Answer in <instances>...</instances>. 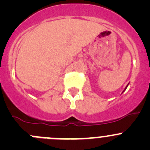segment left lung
Segmentation results:
<instances>
[{"label":"left lung","mask_w":150,"mask_h":150,"mask_svg":"<svg viewBox=\"0 0 150 150\" xmlns=\"http://www.w3.org/2000/svg\"><path fill=\"white\" fill-rule=\"evenodd\" d=\"M127 86H126V87H125V89H126V88H127ZM125 90H124V91H125Z\"/></svg>","instance_id":"left-lung-1"}]
</instances>
